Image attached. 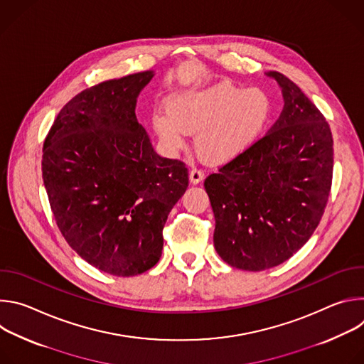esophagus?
Wrapping results in <instances>:
<instances>
[{"label": "esophagus", "instance_id": "obj_1", "mask_svg": "<svg viewBox=\"0 0 364 364\" xmlns=\"http://www.w3.org/2000/svg\"><path fill=\"white\" fill-rule=\"evenodd\" d=\"M203 178H204V171H203L201 168L193 167L191 171H190V181H191L193 184H198Z\"/></svg>", "mask_w": 364, "mask_h": 364}]
</instances>
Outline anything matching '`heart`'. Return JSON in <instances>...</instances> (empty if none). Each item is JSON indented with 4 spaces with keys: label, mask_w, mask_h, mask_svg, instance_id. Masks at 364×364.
<instances>
[{
    "label": "heart",
    "mask_w": 364,
    "mask_h": 364,
    "mask_svg": "<svg viewBox=\"0 0 364 364\" xmlns=\"http://www.w3.org/2000/svg\"><path fill=\"white\" fill-rule=\"evenodd\" d=\"M271 114V99L259 87L220 82L187 90L170 99V111L160 109L152 125L164 146L180 151L188 131H197L196 146L213 164H225L246 152L262 132Z\"/></svg>",
    "instance_id": "b5f03b06"
}]
</instances>
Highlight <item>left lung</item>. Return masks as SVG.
<instances>
[{
	"instance_id": "obj_1",
	"label": "left lung",
	"mask_w": 364,
	"mask_h": 364,
	"mask_svg": "<svg viewBox=\"0 0 364 364\" xmlns=\"http://www.w3.org/2000/svg\"><path fill=\"white\" fill-rule=\"evenodd\" d=\"M284 109L271 129L204 180L215 213V247L226 264L264 271L289 259L317 229L333 181L328 122L279 72Z\"/></svg>"
}]
</instances>
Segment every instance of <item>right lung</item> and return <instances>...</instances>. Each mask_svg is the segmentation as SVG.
<instances>
[{
    "label": "right lung",
    "mask_w": 364,
    "mask_h": 364,
    "mask_svg": "<svg viewBox=\"0 0 364 364\" xmlns=\"http://www.w3.org/2000/svg\"><path fill=\"white\" fill-rule=\"evenodd\" d=\"M151 70L87 87L51 125L41 171L69 246L92 267L134 277L160 261L168 213L188 186L183 161L163 159L135 117Z\"/></svg>",
    "instance_id": "1"
}]
</instances>
